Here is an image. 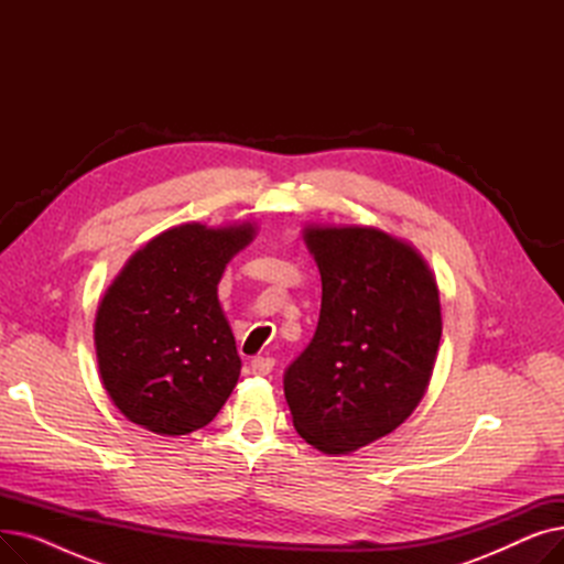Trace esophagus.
<instances>
[{
    "mask_svg": "<svg viewBox=\"0 0 564 564\" xmlns=\"http://www.w3.org/2000/svg\"><path fill=\"white\" fill-rule=\"evenodd\" d=\"M251 370L258 377H267L274 370V359L272 357H256V359H251Z\"/></svg>",
    "mask_w": 564,
    "mask_h": 564,
    "instance_id": "34e87169",
    "label": "esophagus"
}]
</instances>
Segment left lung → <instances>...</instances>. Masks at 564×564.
I'll return each instance as SVG.
<instances>
[{"label": "left lung", "instance_id": "1", "mask_svg": "<svg viewBox=\"0 0 564 564\" xmlns=\"http://www.w3.org/2000/svg\"><path fill=\"white\" fill-rule=\"evenodd\" d=\"M322 276L317 329L283 372L294 430L345 455L387 436L421 402L441 340L423 258L377 228H306Z\"/></svg>", "mask_w": 564, "mask_h": 564}]
</instances>
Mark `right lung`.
Returning <instances> with one entry per match:
<instances>
[{"label": "right lung", "mask_w": 564, "mask_h": 564, "mask_svg": "<svg viewBox=\"0 0 564 564\" xmlns=\"http://www.w3.org/2000/svg\"><path fill=\"white\" fill-rule=\"evenodd\" d=\"M253 226L183 224L137 251L96 315L102 383L132 423L177 436L210 423L240 377L217 300L226 262Z\"/></svg>", "instance_id": "right-lung-1"}]
</instances>
